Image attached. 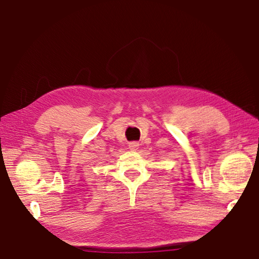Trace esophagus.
Here are the masks:
<instances>
[{
  "label": "esophagus",
  "mask_w": 259,
  "mask_h": 259,
  "mask_svg": "<svg viewBox=\"0 0 259 259\" xmlns=\"http://www.w3.org/2000/svg\"><path fill=\"white\" fill-rule=\"evenodd\" d=\"M139 146H140V144L137 142H130L129 143V149L130 150H137V149H139Z\"/></svg>",
  "instance_id": "esophagus-1"
}]
</instances>
